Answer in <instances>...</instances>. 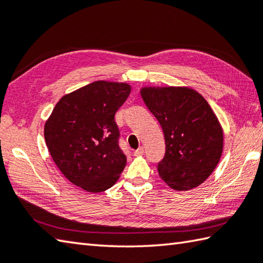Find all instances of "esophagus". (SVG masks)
<instances>
[{
    "label": "esophagus",
    "instance_id": "1",
    "mask_svg": "<svg viewBox=\"0 0 263 263\" xmlns=\"http://www.w3.org/2000/svg\"><path fill=\"white\" fill-rule=\"evenodd\" d=\"M142 155H144V147H143V146H140L137 148V150L134 151V156L138 157V156H142Z\"/></svg>",
    "mask_w": 263,
    "mask_h": 263
}]
</instances>
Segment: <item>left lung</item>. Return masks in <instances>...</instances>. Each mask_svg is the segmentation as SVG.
<instances>
[{
	"label": "left lung",
	"instance_id": "1",
	"mask_svg": "<svg viewBox=\"0 0 263 263\" xmlns=\"http://www.w3.org/2000/svg\"><path fill=\"white\" fill-rule=\"evenodd\" d=\"M141 95L165 136L166 152L158 163L160 177L178 191L201 184L223 148V132L209 103L182 87L143 88Z\"/></svg>",
	"mask_w": 263,
	"mask_h": 263
}]
</instances>
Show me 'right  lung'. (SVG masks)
<instances>
[{"label": "right lung", "instance_id": "right-lung-1", "mask_svg": "<svg viewBox=\"0 0 263 263\" xmlns=\"http://www.w3.org/2000/svg\"><path fill=\"white\" fill-rule=\"evenodd\" d=\"M130 89L127 83H89L62 97L44 126L48 150L59 171L88 192L110 189L126 166L115 116Z\"/></svg>", "mask_w": 263, "mask_h": 263}]
</instances>
